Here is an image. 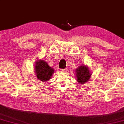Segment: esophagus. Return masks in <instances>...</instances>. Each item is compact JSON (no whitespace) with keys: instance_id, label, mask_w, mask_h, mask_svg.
Listing matches in <instances>:
<instances>
[{"instance_id":"34e87169","label":"esophagus","mask_w":124,"mask_h":124,"mask_svg":"<svg viewBox=\"0 0 124 124\" xmlns=\"http://www.w3.org/2000/svg\"><path fill=\"white\" fill-rule=\"evenodd\" d=\"M67 71V68H64V69H61V72L65 73Z\"/></svg>"}]
</instances>
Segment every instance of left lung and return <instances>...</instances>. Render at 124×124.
<instances>
[{"label":"left lung","instance_id":"8db88e82","mask_svg":"<svg viewBox=\"0 0 124 124\" xmlns=\"http://www.w3.org/2000/svg\"><path fill=\"white\" fill-rule=\"evenodd\" d=\"M76 72L77 80L81 84H84L86 82H87L91 77L88 68L85 66H79L76 69Z\"/></svg>","mask_w":124,"mask_h":124}]
</instances>
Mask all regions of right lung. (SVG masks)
Masks as SVG:
<instances>
[{
	"label": "right lung",
	"instance_id": "1",
	"mask_svg": "<svg viewBox=\"0 0 124 124\" xmlns=\"http://www.w3.org/2000/svg\"><path fill=\"white\" fill-rule=\"evenodd\" d=\"M35 72L37 78L43 82H46L54 73V70L49 67L46 62L43 60L37 61L35 66Z\"/></svg>",
	"mask_w": 124,
	"mask_h": 124
}]
</instances>
